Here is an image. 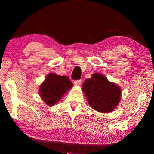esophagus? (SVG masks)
Segmentation results:
<instances>
[{
  "instance_id": "esophagus-1",
  "label": "esophagus",
  "mask_w": 154,
  "mask_h": 154,
  "mask_svg": "<svg viewBox=\"0 0 154 154\" xmlns=\"http://www.w3.org/2000/svg\"><path fill=\"white\" fill-rule=\"evenodd\" d=\"M74 83H75L76 85H81V80H80V79H77V80H75Z\"/></svg>"
}]
</instances>
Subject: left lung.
<instances>
[{"label": "left lung", "mask_w": 154, "mask_h": 154, "mask_svg": "<svg viewBox=\"0 0 154 154\" xmlns=\"http://www.w3.org/2000/svg\"><path fill=\"white\" fill-rule=\"evenodd\" d=\"M82 91L90 106L101 113L114 110L121 98L119 86L109 82L101 74H93L91 78L85 79L82 84Z\"/></svg>", "instance_id": "left-lung-1"}]
</instances>
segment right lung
I'll return each mask as SVG.
<instances>
[{
  "mask_svg": "<svg viewBox=\"0 0 154 154\" xmlns=\"http://www.w3.org/2000/svg\"><path fill=\"white\" fill-rule=\"evenodd\" d=\"M72 86L68 77L51 73L40 85V95L47 105L54 106Z\"/></svg>",
  "mask_w": 154,
  "mask_h": 154,
  "instance_id": "right-lung-1",
  "label": "right lung"
}]
</instances>
